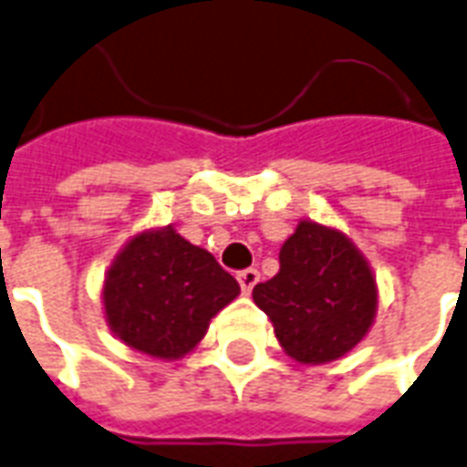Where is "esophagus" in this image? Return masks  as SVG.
<instances>
[{
    "label": "esophagus",
    "instance_id": "1",
    "mask_svg": "<svg viewBox=\"0 0 467 467\" xmlns=\"http://www.w3.org/2000/svg\"><path fill=\"white\" fill-rule=\"evenodd\" d=\"M236 277H238V285H241V290H244V295H251L253 287L258 285L260 273L255 270V267H245V270H241Z\"/></svg>",
    "mask_w": 467,
    "mask_h": 467
}]
</instances>
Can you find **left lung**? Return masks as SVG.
<instances>
[{"mask_svg":"<svg viewBox=\"0 0 467 467\" xmlns=\"http://www.w3.org/2000/svg\"><path fill=\"white\" fill-rule=\"evenodd\" d=\"M253 299L295 360L328 363L368 334L378 290L348 238L302 222L280 251V273L255 285Z\"/></svg>","mask_w":467,"mask_h":467,"instance_id":"1","label":"left lung"}]
</instances>
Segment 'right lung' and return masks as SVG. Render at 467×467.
I'll list each match as a JSON object with an SVG mask.
<instances>
[{"mask_svg": "<svg viewBox=\"0 0 467 467\" xmlns=\"http://www.w3.org/2000/svg\"><path fill=\"white\" fill-rule=\"evenodd\" d=\"M238 292L212 253L168 226L140 234L119 253L104 283V309L126 346L153 358H180Z\"/></svg>", "mask_w": 467, "mask_h": 467, "instance_id": "obj_1", "label": "right lung"}]
</instances>
